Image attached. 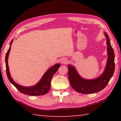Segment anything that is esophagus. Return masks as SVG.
<instances>
[{"label": "esophagus", "mask_w": 121, "mask_h": 121, "mask_svg": "<svg viewBox=\"0 0 121 121\" xmlns=\"http://www.w3.org/2000/svg\"><path fill=\"white\" fill-rule=\"evenodd\" d=\"M67 60L65 59V58H62V59L60 60V63H62V64H65L67 63Z\"/></svg>", "instance_id": "1"}]
</instances>
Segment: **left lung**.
<instances>
[{"label":"left lung","instance_id":"1","mask_svg":"<svg viewBox=\"0 0 121 121\" xmlns=\"http://www.w3.org/2000/svg\"><path fill=\"white\" fill-rule=\"evenodd\" d=\"M108 46V59L104 73L98 78L92 80L84 79L80 76L74 67L68 65V78L72 87L77 92L91 94L104 89L112 77L115 71V53L111 46L108 35L104 33Z\"/></svg>","mask_w":121,"mask_h":121}]
</instances>
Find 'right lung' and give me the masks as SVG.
<instances>
[{
    "instance_id": "obj_1",
    "label": "right lung",
    "mask_w": 121,
    "mask_h": 121,
    "mask_svg": "<svg viewBox=\"0 0 121 121\" xmlns=\"http://www.w3.org/2000/svg\"><path fill=\"white\" fill-rule=\"evenodd\" d=\"M13 40H12L10 43L9 48L5 56V65H6V72L7 76L9 81L12 83L13 85L16 87V88L19 90L20 92L24 94L29 95L31 96H39L43 95L46 94L50 90L51 86V80L53 75L58 70V68L60 66V64H56L54 65L53 66L49 68L45 74L43 75V77L39 82L36 84L35 85L31 87H24L21 86L19 84L14 82L12 78L11 77L9 73V65H8V57L9 55L10 50V47Z\"/></svg>"
}]
</instances>
